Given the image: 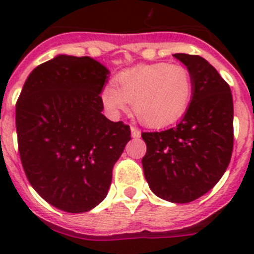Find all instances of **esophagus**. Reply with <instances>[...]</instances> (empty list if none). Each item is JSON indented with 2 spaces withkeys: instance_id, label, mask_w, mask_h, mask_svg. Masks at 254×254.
I'll return each instance as SVG.
<instances>
[{
  "instance_id": "obj_1",
  "label": "esophagus",
  "mask_w": 254,
  "mask_h": 254,
  "mask_svg": "<svg viewBox=\"0 0 254 254\" xmlns=\"http://www.w3.org/2000/svg\"><path fill=\"white\" fill-rule=\"evenodd\" d=\"M131 134H132V137L138 138L141 136L140 128H137V127H134V126H131Z\"/></svg>"
}]
</instances>
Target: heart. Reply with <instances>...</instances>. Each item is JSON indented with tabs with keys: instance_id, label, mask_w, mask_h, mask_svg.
Returning <instances> with one entry per match:
<instances>
[{
	"instance_id": "b5f03b06",
	"label": "heart",
	"mask_w": 254,
	"mask_h": 254,
	"mask_svg": "<svg viewBox=\"0 0 254 254\" xmlns=\"http://www.w3.org/2000/svg\"><path fill=\"white\" fill-rule=\"evenodd\" d=\"M193 96V77L183 64H137L125 69L102 91L103 104L118 113L132 104L141 123L164 127L179 120Z\"/></svg>"
}]
</instances>
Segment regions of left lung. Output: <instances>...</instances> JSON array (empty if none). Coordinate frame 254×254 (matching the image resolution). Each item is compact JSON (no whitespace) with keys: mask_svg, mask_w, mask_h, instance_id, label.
Masks as SVG:
<instances>
[{"mask_svg":"<svg viewBox=\"0 0 254 254\" xmlns=\"http://www.w3.org/2000/svg\"><path fill=\"white\" fill-rule=\"evenodd\" d=\"M193 77V96L173 128L141 133L147 150L143 174L160 198L187 203L215 187L233 152V96L228 82L205 58L176 53Z\"/></svg>","mask_w":254,"mask_h":254,"instance_id":"1","label":"left lung"}]
</instances>
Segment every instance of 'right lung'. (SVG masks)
Here are the masks:
<instances>
[{"label":"right lung","instance_id":"right-lung-1","mask_svg":"<svg viewBox=\"0 0 254 254\" xmlns=\"http://www.w3.org/2000/svg\"><path fill=\"white\" fill-rule=\"evenodd\" d=\"M108 71L90 57L39 64L16 102L17 146L29 183L52 206L86 212L105 198L129 126L102 114Z\"/></svg>","mask_w":254,"mask_h":254}]
</instances>
